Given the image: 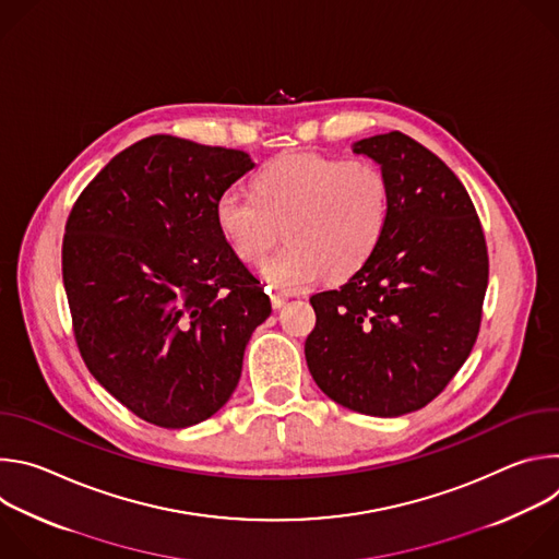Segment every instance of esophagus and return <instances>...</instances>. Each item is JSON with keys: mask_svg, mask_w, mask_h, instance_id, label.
I'll list each match as a JSON object with an SVG mask.
<instances>
[{"mask_svg": "<svg viewBox=\"0 0 559 559\" xmlns=\"http://www.w3.org/2000/svg\"><path fill=\"white\" fill-rule=\"evenodd\" d=\"M270 298H272V307H274V309H281V307L287 302V296H285V294H278V292H272Z\"/></svg>", "mask_w": 559, "mask_h": 559, "instance_id": "obj_1", "label": "esophagus"}]
</instances>
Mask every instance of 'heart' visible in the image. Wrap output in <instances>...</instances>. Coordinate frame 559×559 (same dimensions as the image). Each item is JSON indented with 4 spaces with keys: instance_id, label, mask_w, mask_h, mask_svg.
Returning a JSON list of instances; mask_svg holds the SVG:
<instances>
[{
    "instance_id": "obj_1",
    "label": "heart",
    "mask_w": 559,
    "mask_h": 559,
    "mask_svg": "<svg viewBox=\"0 0 559 559\" xmlns=\"http://www.w3.org/2000/svg\"><path fill=\"white\" fill-rule=\"evenodd\" d=\"M391 188L371 162H345L318 152L281 154L254 177V194L229 188L214 218L234 254L259 265L285 238L263 274L294 292L323 274L343 281L378 250L389 225Z\"/></svg>"
}]
</instances>
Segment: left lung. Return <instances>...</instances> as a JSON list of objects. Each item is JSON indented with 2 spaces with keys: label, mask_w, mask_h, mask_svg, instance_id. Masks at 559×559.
<instances>
[{
  "label": "left lung",
  "mask_w": 559,
  "mask_h": 559,
  "mask_svg": "<svg viewBox=\"0 0 559 559\" xmlns=\"http://www.w3.org/2000/svg\"><path fill=\"white\" fill-rule=\"evenodd\" d=\"M354 152L389 181V225L345 285L309 298L305 358L334 403L395 418L429 405L468 358L489 254L475 205L440 156L397 130L360 139Z\"/></svg>",
  "instance_id": "1"
}]
</instances>
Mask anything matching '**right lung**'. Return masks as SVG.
Wrapping results in <instances>:
<instances>
[{"mask_svg":"<svg viewBox=\"0 0 559 559\" xmlns=\"http://www.w3.org/2000/svg\"><path fill=\"white\" fill-rule=\"evenodd\" d=\"M252 168L243 150L154 134L119 152L68 214L61 274L79 354L150 425L214 416L272 313L214 218L218 194Z\"/></svg>","mask_w":559,"mask_h":559,"instance_id":"obj_1","label":"right lung"}]
</instances>
